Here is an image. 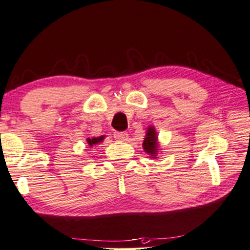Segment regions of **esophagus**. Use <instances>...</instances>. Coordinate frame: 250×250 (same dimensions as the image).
Masks as SVG:
<instances>
[{
  "label": "esophagus",
  "instance_id": "34e87169",
  "mask_svg": "<svg viewBox=\"0 0 250 250\" xmlns=\"http://www.w3.org/2000/svg\"><path fill=\"white\" fill-rule=\"evenodd\" d=\"M113 137L115 140H119V141H125L128 139V133L125 131H115L113 133Z\"/></svg>",
  "mask_w": 250,
  "mask_h": 250
}]
</instances>
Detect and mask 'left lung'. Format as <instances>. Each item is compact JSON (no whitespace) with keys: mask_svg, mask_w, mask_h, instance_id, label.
<instances>
[{"mask_svg":"<svg viewBox=\"0 0 250 250\" xmlns=\"http://www.w3.org/2000/svg\"><path fill=\"white\" fill-rule=\"evenodd\" d=\"M144 149L145 151L148 152L149 155L152 156V157L156 158V152H157V135H156V131L155 129L150 126V128H148L147 130V135L146 138H145L144 140Z\"/></svg>","mask_w":250,"mask_h":250,"instance_id":"left-lung-1","label":"left lung"}]
</instances>
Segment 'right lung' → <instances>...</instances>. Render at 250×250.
Wrapping results in <instances>:
<instances>
[{"mask_svg": "<svg viewBox=\"0 0 250 250\" xmlns=\"http://www.w3.org/2000/svg\"><path fill=\"white\" fill-rule=\"evenodd\" d=\"M103 140V136L100 137V138H93V139H87V144L89 145V146H93V145L98 144V143H101V141Z\"/></svg>", "mask_w": 250, "mask_h": 250, "instance_id": "add662e5", "label": "right lung"}]
</instances>
